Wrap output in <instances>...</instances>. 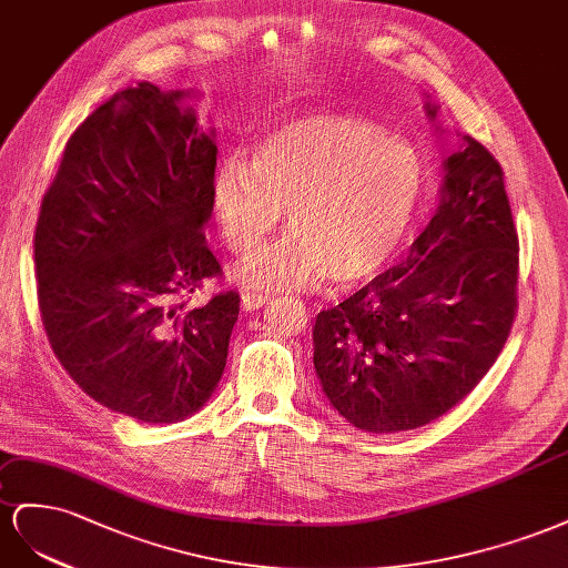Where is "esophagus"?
Wrapping results in <instances>:
<instances>
[{
  "mask_svg": "<svg viewBox=\"0 0 568 568\" xmlns=\"http://www.w3.org/2000/svg\"><path fill=\"white\" fill-rule=\"evenodd\" d=\"M268 302H271V295L256 293V290H247V293L242 295V310L254 312V310H258V306H266Z\"/></svg>",
  "mask_w": 568,
  "mask_h": 568,
  "instance_id": "1",
  "label": "esophagus"
}]
</instances>
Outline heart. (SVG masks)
Wrapping results in <instances>:
<instances>
[{
	"label": "heart",
	"instance_id": "obj_1",
	"mask_svg": "<svg viewBox=\"0 0 568 568\" xmlns=\"http://www.w3.org/2000/svg\"><path fill=\"white\" fill-rule=\"evenodd\" d=\"M426 190L420 156L381 125L316 113L278 123L256 140L250 164L225 159L209 187L219 237L237 256L254 254L278 231L290 233L242 268L252 287L362 285L393 262L416 221Z\"/></svg>",
	"mask_w": 568,
	"mask_h": 568
}]
</instances>
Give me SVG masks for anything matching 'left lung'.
I'll return each instance as SVG.
<instances>
[{
	"instance_id": "1",
	"label": "left lung",
	"mask_w": 568,
	"mask_h": 568,
	"mask_svg": "<svg viewBox=\"0 0 568 568\" xmlns=\"http://www.w3.org/2000/svg\"><path fill=\"white\" fill-rule=\"evenodd\" d=\"M516 290L518 233L505 171L464 135L462 152L445 161L440 206L409 254L316 316L323 393L368 433L430 424L497 362L516 318Z\"/></svg>"
}]
</instances>
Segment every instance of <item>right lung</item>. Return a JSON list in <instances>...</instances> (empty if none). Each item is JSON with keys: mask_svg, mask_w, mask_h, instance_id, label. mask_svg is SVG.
<instances>
[{"mask_svg": "<svg viewBox=\"0 0 568 568\" xmlns=\"http://www.w3.org/2000/svg\"><path fill=\"white\" fill-rule=\"evenodd\" d=\"M183 92L125 88L75 128L36 229L50 347L102 407L144 424L197 412L219 385L240 314L206 247L216 142Z\"/></svg>", "mask_w": 568, "mask_h": 568, "instance_id": "1", "label": "right lung"}]
</instances>
